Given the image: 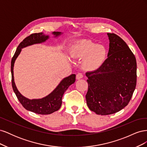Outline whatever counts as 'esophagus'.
Masks as SVG:
<instances>
[{"mask_svg":"<svg viewBox=\"0 0 147 147\" xmlns=\"http://www.w3.org/2000/svg\"><path fill=\"white\" fill-rule=\"evenodd\" d=\"M83 77V75L82 74V73H78L77 74V76H76V78L77 80H79V79H81Z\"/></svg>","mask_w":147,"mask_h":147,"instance_id":"34e87169","label":"esophagus"}]
</instances>
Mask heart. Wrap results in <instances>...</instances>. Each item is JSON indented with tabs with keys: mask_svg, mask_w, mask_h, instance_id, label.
Instances as JSON below:
<instances>
[{
	"mask_svg": "<svg viewBox=\"0 0 147 147\" xmlns=\"http://www.w3.org/2000/svg\"><path fill=\"white\" fill-rule=\"evenodd\" d=\"M72 54L75 58L84 59L82 65L84 70L94 72L104 64L107 50L102 45L89 40H81L75 45Z\"/></svg>",
	"mask_w": 147,
	"mask_h": 147,
	"instance_id": "heart-1",
	"label": "heart"
}]
</instances>
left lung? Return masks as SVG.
<instances>
[{
	"label": "left lung",
	"instance_id": "obj_1",
	"mask_svg": "<svg viewBox=\"0 0 147 147\" xmlns=\"http://www.w3.org/2000/svg\"><path fill=\"white\" fill-rule=\"evenodd\" d=\"M108 57L101 67L86 72V104L97 115L117 113L129 102L137 82V63L126 42L115 34L107 33Z\"/></svg>",
	"mask_w": 147,
	"mask_h": 147
}]
</instances>
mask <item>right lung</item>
<instances>
[{"label":"right lung","mask_w":147,"mask_h":147,"mask_svg":"<svg viewBox=\"0 0 147 147\" xmlns=\"http://www.w3.org/2000/svg\"><path fill=\"white\" fill-rule=\"evenodd\" d=\"M61 32H53V34L55 37H58L61 35ZM49 38L48 35H46L43 32L35 33L30 35L25 38L18 47L14 56L12 57L11 63V84L13 90L14 91L20 103L27 110L34 113L41 115L51 114L58 110L62 104V98L64 92L67 90L70 85L75 82V74H72L70 76L64 78L50 94L45 97L38 99H29L22 95L18 90L14 81L13 76V67L17 57L19 56L21 51V49L34 44L41 43L45 42Z\"/></svg>","instance_id":"right-lung-1"}]
</instances>
